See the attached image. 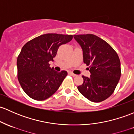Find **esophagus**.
I'll use <instances>...</instances> for the list:
<instances>
[{
	"instance_id": "esophagus-1",
	"label": "esophagus",
	"mask_w": 134,
	"mask_h": 134,
	"mask_svg": "<svg viewBox=\"0 0 134 134\" xmlns=\"http://www.w3.org/2000/svg\"><path fill=\"white\" fill-rule=\"evenodd\" d=\"M69 74H70V75H71L72 76H73V77H75V76H76V74H74V73H72V72H69Z\"/></svg>"
}]
</instances>
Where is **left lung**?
Instances as JSON below:
<instances>
[{"instance_id":"1","label":"left lung","mask_w":134,"mask_h":134,"mask_svg":"<svg viewBox=\"0 0 134 134\" xmlns=\"http://www.w3.org/2000/svg\"><path fill=\"white\" fill-rule=\"evenodd\" d=\"M83 51V62L89 65L91 76H83L78 91L92 102L107 99L114 91L121 77V63L114 49L92 34L74 35Z\"/></svg>"}]
</instances>
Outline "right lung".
I'll return each mask as SVG.
<instances>
[{
  "mask_svg": "<svg viewBox=\"0 0 134 134\" xmlns=\"http://www.w3.org/2000/svg\"><path fill=\"white\" fill-rule=\"evenodd\" d=\"M72 39V35L48 33L27 42L17 58L18 80L22 89L32 99L42 101L60 87L67 72H57L49 67L58 47Z\"/></svg>",
  "mask_w": 134,
  "mask_h": 134,
  "instance_id": "1",
  "label": "right lung"
}]
</instances>
